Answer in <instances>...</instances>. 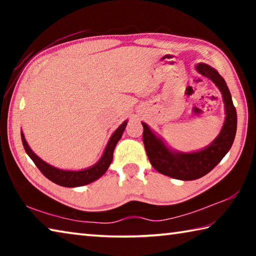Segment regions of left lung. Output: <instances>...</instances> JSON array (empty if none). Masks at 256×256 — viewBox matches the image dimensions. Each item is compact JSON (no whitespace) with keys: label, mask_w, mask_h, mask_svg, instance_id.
I'll use <instances>...</instances> for the list:
<instances>
[{"label":"left lung","mask_w":256,"mask_h":256,"mask_svg":"<svg viewBox=\"0 0 256 256\" xmlns=\"http://www.w3.org/2000/svg\"><path fill=\"white\" fill-rule=\"evenodd\" d=\"M198 71L202 76L209 78L218 86L222 94L226 120L222 132L212 144L198 152L182 154L174 152L152 133L146 123L144 126V144L151 164L160 174L182 180H193L206 175L218 164L230 150L235 140L237 130V112L232 100L226 81L214 68L206 64H198Z\"/></svg>","instance_id":"1"}]
</instances>
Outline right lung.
<instances>
[{"instance_id": "1", "label": "right lung", "mask_w": 256, "mask_h": 256, "mask_svg": "<svg viewBox=\"0 0 256 256\" xmlns=\"http://www.w3.org/2000/svg\"><path fill=\"white\" fill-rule=\"evenodd\" d=\"M126 124L128 122H124L114 133H112L110 140L108 142L105 149V152H104L102 157L94 166L78 172L62 170H58V168L50 166V164L42 162L38 156L32 152V150L29 148L22 133H21V140H22V144L26 152H27L30 158H32L38 170L42 172V174L44 175L46 178H48L50 180L53 182V183L60 186H64V188H76V186H84L89 183H92L94 180H98L99 177L105 174L108 167H110V164H112L114 149L116 144H118V142L120 141V138H122V134L125 128H126Z\"/></svg>"}]
</instances>
